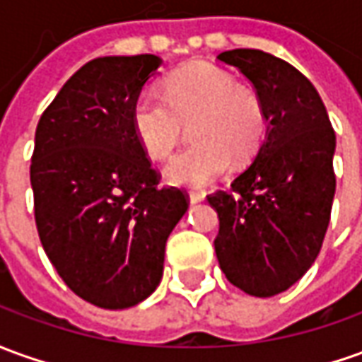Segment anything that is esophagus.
<instances>
[{
    "label": "esophagus",
    "instance_id": "obj_1",
    "mask_svg": "<svg viewBox=\"0 0 362 362\" xmlns=\"http://www.w3.org/2000/svg\"><path fill=\"white\" fill-rule=\"evenodd\" d=\"M201 201H205V195H203V193H195V191L189 193V203H191V205H197V203H201Z\"/></svg>",
    "mask_w": 362,
    "mask_h": 362
}]
</instances>
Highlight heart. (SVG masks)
<instances>
[{"label": "heart", "instance_id": "heart-1", "mask_svg": "<svg viewBox=\"0 0 362 362\" xmlns=\"http://www.w3.org/2000/svg\"><path fill=\"white\" fill-rule=\"evenodd\" d=\"M195 118L197 144L165 167L167 181L173 185H211L228 173L234 156L250 159L266 136L260 96L214 64H193L173 72L165 82V96L139 92L129 114L138 144L157 161L175 151L185 124Z\"/></svg>", "mask_w": 362, "mask_h": 362}]
</instances>
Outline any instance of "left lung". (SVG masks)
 Here are the masks:
<instances>
[{"label":"left lung","mask_w":362,"mask_h":362,"mask_svg":"<svg viewBox=\"0 0 362 362\" xmlns=\"http://www.w3.org/2000/svg\"><path fill=\"white\" fill-rule=\"evenodd\" d=\"M252 82L266 110V139L218 214L214 252L228 281L256 298L291 288L317 258L335 197V132L319 92L270 52L234 49L216 57Z\"/></svg>","instance_id":"1"}]
</instances>
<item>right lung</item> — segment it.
<instances>
[{
    "label": "right lung",
    "instance_id": "obj_1",
    "mask_svg": "<svg viewBox=\"0 0 362 362\" xmlns=\"http://www.w3.org/2000/svg\"><path fill=\"white\" fill-rule=\"evenodd\" d=\"M163 61L100 57L64 82L35 132V223L49 260L78 298L126 310L163 276L165 243L187 195L159 189L134 136L132 104Z\"/></svg>",
    "mask_w": 362,
    "mask_h": 362
}]
</instances>
